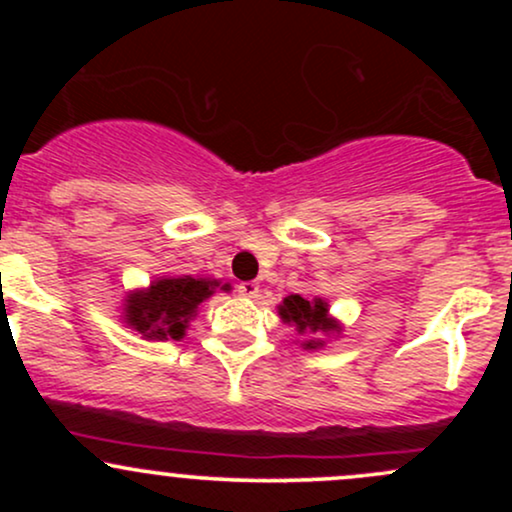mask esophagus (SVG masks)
I'll return each mask as SVG.
<instances>
[{
  "label": "esophagus",
  "instance_id": "obj_1",
  "mask_svg": "<svg viewBox=\"0 0 512 512\" xmlns=\"http://www.w3.org/2000/svg\"><path fill=\"white\" fill-rule=\"evenodd\" d=\"M238 293L245 298H257V293H260V284H257V281H243V284H238Z\"/></svg>",
  "mask_w": 512,
  "mask_h": 512
}]
</instances>
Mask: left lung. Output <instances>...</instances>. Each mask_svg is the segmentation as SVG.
I'll use <instances>...</instances> for the list:
<instances>
[{"mask_svg": "<svg viewBox=\"0 0 512 512\" xmlns=\"http://www.w3.org/2000/svg\"><path fill=\"white\" fill-rule=\"evenodd\" d=\"M279 315L284 317L289 325L296 327L298 334H317V332L337 330L334 320L327 317V303L320 301V298L308 301V298L293 293V296L284 298V303L279 305ZM303 346L305 349H317V346H322V342L320 339H317V342L315 339H308Z\"/></svg>", "mask_w": 512, "mask_h": 512, "instance_id": "1", "label": "left lung"}]
</instances>
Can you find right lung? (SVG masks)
Wrapping results in <instances>:
<instances>
[{
  "mask_svg": "<svg viewBox=\"0 0 512 512\" xmlns=\"http://www.w3.org/2000/svg\"><path fill=\"white\" fill-rule=\"evenodd\" d=\"M214 286H219V281L192 276L161 279L149 291L132 293L127 298L125 320L146 339H182L197 305L214 293Z\"/></svg>",
  "mask_w": 512,
  "mask_h": 512,
  "instance_id": "obj_1",
  "label": "right lung"
}]
</instances>
